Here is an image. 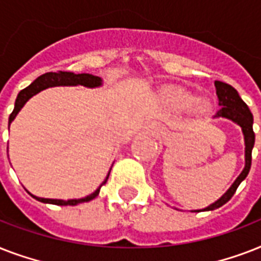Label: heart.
<instances>
[{
    "mask_svg": "<svg viewBox=\"0 0 261 261\" xmlns=\"http://www.w3.org/2000/svg\"><path fill=\"white\" fill-rule=\"evenodd\" d=\"M168 98H169V101L172 102V106L176 107L177 110H187V108H190L195 101V97L191 93L186 92V90L182 89H172L169 93H168ZM195 110L198 114H206L207 111H208V104L204 101H199L195 107Z\"/></svg>",
    "mask_w": 261,
    "mask_h": 261,
    "instance_id": "b5f03b06",
    "label": "heart"
}]
</instances>
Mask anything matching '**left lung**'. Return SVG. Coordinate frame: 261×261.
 Returning a JSON list of instances; mask_svg holds the SVG:
<instances>
[{
	"label": "left lung",
	"mask_w": 261,
	"mask_h": 261,
	"mask_svg": "<svg viewBox=\"0 0 261 261\" xmlns=\"http://www.w3.org/2000/svg\"><path fill=\"white\" fill-rule=\"evenodd\" d=\"M215 89H217V96L219 100V107L221 110L217 111L214 115L215 118H227L236 122L241 128H243L244 138H245V168L241 172L239 177L236 178L233 186L227 190V192L223 195L222 198L218 199L217 202L213 203L211 206L206 207L203 211L214 210L218 207L223 206L225 203L229 202L231 196L234 195L239 186L241 184L244 178L247 177L251 169L252 164V149L255 145V133H253V116L251 114V110L248 106L243 101V98L240 97L239 92L234 88L226 83H221V81H215ZM202 211V210H198Z\"/></svg>",
	"instance_id": "8db88e82"
}]
</instances>
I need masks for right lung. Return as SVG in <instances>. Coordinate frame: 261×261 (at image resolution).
Wrapping results in <instances>:
<instances>
[{"mask_svg": "<svg viewBox=\"0 0 261 261\" xmlns=\"http://www.w3.org/2000/svg\"><path fill=\"white\" fill-rule=\"evenodd\" d=\"M57 85H84V87L94 88V87H98V85H101V79H100V77H96V75L87 74V73H83V74H74V73H70V71H59V73H53V71H51V73L42 74L40 77H38V79L35 80L30 87H27L25 89H22L21 92L17 94V98H16V102H14V110L9 116V124L12 123V120L16 118V115L18 114V111L21 110L22 106L28 101V98L32 97L34 94L39 93L40 90L46 89V88L48 87H57ZM108 176H110V173H108ZM108 176H107V178L104 180L102 184H106L107 180H108ZM101 186L98 187L93 194L83 199L59 200V199L36 198V196H34V195H32V196L38 199L39 202H43V203H51V204H57V206H75V204H79V203L89 202V200L96 198V196L98 195V192H100Z\"/></svg>", "mask_w": 261, "mask_h": 261, "instance_id": "1", "label": "right lung"}]
</instances>
